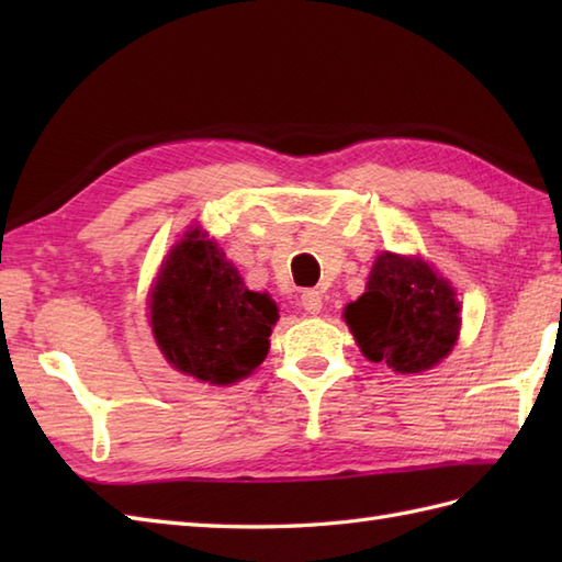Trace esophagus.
<instances>
[{
    "instance_id": "obj_1",
    "label": "esophagus",
    "mask_w": 562,
    "mask_h": 562,
    "mask_svg": "<svg viewBox=\"0 0 562 562\" xmlns=\"http://www.w3.org/2000/svg\"><path fill=\"white\" fill-rule=\"evenodd\" d=\"M302 306L306 308L308 314H318L321 306H324V296L316 290H304L302 292Z\"/></svg>"
}]
</instances>
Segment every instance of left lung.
<instances>
[{"label": "left lung", "mask_w": 562, "mask_h": 562, "mask_svg": "<svg viewBox=\"0 0 562 562\" xmlns=\"http://www.w3.org/2000/svg\"><path fill=\"white\" fill-rule=\"evenodd\" d=\"M459 312L457 292L432 266L384 250L369 272L367 292L345 306L342 316L369 362L417 374L457 345Z\"/></svg>", "instance_id": "obj_1"}]
</instances>
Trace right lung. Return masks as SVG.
<instances>
[{"label": "right lung", "mask_w": 562, "mask_h": 562, "mask_svg": "<svg viewBox=\"0 0 562 562\" xmlns=\"http://www.w3.org/2000/svg\"><path fill=\"white\" fill-rule=\"evenodd\" d=\"M159 350L178 372L226 386L266 360L278 304L250 292L202 229H188L161 262L149 300Z\"/></svg>", "instance_id": "add662e5"}]
</instances>
